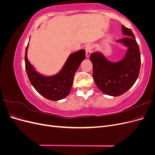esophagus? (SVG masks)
Returning a JSON list of instances; mask_svg holds the SVG:
<instances>
[{
    "label": "esophagus",
    "mask_w": 155,
    "mask_h": 155,
    "mask_svg": "<svg viewBox=\"0 0 155 155\" xmlns=\"http://www.w3.org/2000/svg\"><path fill=\"white\" fill-rule=\"evenodd\" d=\"M92 47L91 45H88L86 46L85 51H86V58H88L89 56H90V55L92 52Z\"/></svg>",
    "instance_id": "34e87169"
}]
</instances>
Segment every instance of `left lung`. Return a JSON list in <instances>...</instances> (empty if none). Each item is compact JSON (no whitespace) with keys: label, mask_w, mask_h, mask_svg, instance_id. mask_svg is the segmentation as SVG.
Here are the masks:
<instances>
[{"label":"left lung","mask_w":155,"mask_h":155,"mask_svg":"<svg viewBox=\"0 0 155 155\" xmlns=\"http://www.w3.org/2000/svg\"><path fill=\"white\" fill-rule=\"evenodd\" d=\"M121 31L127 36L116 43L127 48L122 59L112 62L99 51L90 55L96 86L103 93L111 96H119L133 87L138 79L141 64L139 46L133 33L124 25Z\"/></svg>","instance_id":"obj_1"}]
</instances>
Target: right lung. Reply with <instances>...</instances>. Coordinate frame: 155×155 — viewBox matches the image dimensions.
<instances>
[{
    "label": "right lung",
    "mask_w": 155,
    "mask_h": 155,
    "mask_svg": "<svg viewBox=\"0 0 155 155\" xmlns=\"http://www.w3.org/2000/svg\"><path fill=\"white\" fill-rule=\"evenodd\" d=\"M28 44L25 51V68L29 80L34 88L46 99L58 101L66 97L70 92L74 77L79 65L85 59V50L70 54L60 71L52 76H45L38 72L27 58Z\"/></svg>",
    "instance_id": "add662e5"
}]
</instances>
